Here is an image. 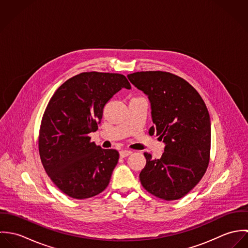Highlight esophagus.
<instances>
[{"mask_svg": "<svg viewBox=\"0 0 248 248\" xmlns=\"http://www.w3.org/2000/svg\"><path fill=\"white\" fill-rule=\"evenodd\" d=\"M132 153H133V152L130 151V150H122V151L119 152V155H120L121 157H126V156L132 155Z\"/></svg>", "mask_w": 248, "mask_h": 248, "instance_id": "obj_1", "label": "esophagus"}]
</instances>
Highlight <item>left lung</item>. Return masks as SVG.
I'll return each instance as SVG.
<instances>
[{"label":"left lung","mask_w":248,"mask_h":248,"mask_svg":"<svg viewBox=\"0 0 248 248\" xmlns=\"http://www.w3.org/2000/svg\"><path fill=\"white\" fill-rule=\"evenodd\" d=\"M130 82L151 103L154 126L149 130L165 143L159 159L144 153L146 165L140 178L152 195L175 201L202 178L210 158L211 123L199 93L184 79L165 71L128 74Z\"/></svg>","instance_id":"1"}]
</instances>
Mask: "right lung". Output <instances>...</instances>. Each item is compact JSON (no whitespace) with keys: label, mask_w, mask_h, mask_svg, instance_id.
<instances>
[{"label":"right lung","mask_w":248,"mask_h":248,"mask_svg":"<svg viewBox=\"0 0 248 248\" xmlns=\"http://www.w3.org/2000/svg\"><path fill=\"white\" fill-rule=\"evenodd\" d=\"M122 88L131 89L119 73L82 72L62 84L44 112L39 133L42 164L52 182L76 200L94 197L108 186L119 154L91 142L103 108Z\"/></svg>","instance_id":"add662e5"}]
</instances>
